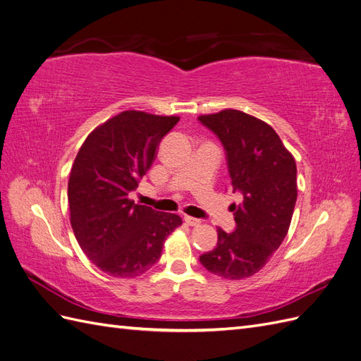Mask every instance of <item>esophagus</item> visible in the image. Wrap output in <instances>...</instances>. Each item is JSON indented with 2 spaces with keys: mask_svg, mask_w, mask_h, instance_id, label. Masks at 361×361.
<instances>
[{
  "mask_svg": "<svg viewBox=\"0 0 361 361\" xmlns=\"http://www.w3.org/2000/svg\"><path fill=\"white\" fill-rule=\"evenodd\" d=\"M183 220H185V223H187L188 226H192V227L200 224V220H197V218H194V216H188V215H187V216L183 218Z\"/></svg>",
  "mask_w": 361,
  "mask_h": 361,
  "instance_id": "34e87169",
  "label": "esophagus"
}]
</instances>
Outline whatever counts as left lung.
Masks as SVG:
<instances>
[{
    "instance_id": "obj_1",
    "label": "left lung",
    "mask_w": 361,
    "mask_h": 361,
    "mask_svg": "<svg viewBox=\"0 0 361 361\" xmlns=\"http://www.w3.org/2000/svg\"><path fill=\"white\" fill-rule=\"evenodd\" d=\"M199 120L220 138L233 191L243 194V202L231 206L235 231L226 233L218 227L216 247L200 262L215 276L241 280L264 268L288 235L297 202V164L260 118L223 110Z\"/></svg>"
}]
</instances>
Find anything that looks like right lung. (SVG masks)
<instances>
[{
    "label": "right lung",
    "mask_w": 361,
    "mask_h": 361,
    "mask_svg": "<svg viewBox=\"0 0 361 361\" xmlns=\"http://www.w3.org/2000/svg\"><path fill=\"white\" fill-rule=\"evenodd\" d=\"M178 122V116L123 111L92 130L73 161L71 224L85 256L108 276L145 274L159 260L166 238L182 224L176 214L128 199Z\"/></svg>",
    "instance_id": "add662e5"
}]
</instances>
